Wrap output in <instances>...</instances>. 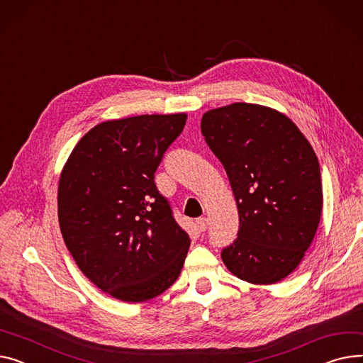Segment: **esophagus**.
I'll return each instance as SVG.
<instances>
[{"label": "esophagus", "mask_w": 363, "mask_h": 363, "mask_svg": "<svg viewBox=\"0 0 363 363\" xmlns=\"http://www.w3.org/2000/svg\"><path fill=\"white\" fill-rule=\"evenodd\" d=\"M197 228L200 232H204L207 229V219L206 217H200V219L197 220Z\"/></svg>", "instance_id": "1"}]
</instances>
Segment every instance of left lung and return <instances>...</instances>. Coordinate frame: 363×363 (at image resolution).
I'll list each match as a JSON object with an SVG mask.
<instances>
[{
    "label": "left lung",
    "mask_w": 363,
    "mask_h": 363,
    "mask_svg": "<svg viewBox=\"0 0 363 363\" xmlns=\"http://www.w3.org/2000/svg\"><path fill=\"white\" fill-rule=\"evenodd\" d=\"M201 133L222 162L239 214L228 270L252 284H274L301 264L317 233L323 184L315 152L294 121L262 105L207 111Z\"/></svg>",
    "instance_id": "obj_1"
}]
</instances>
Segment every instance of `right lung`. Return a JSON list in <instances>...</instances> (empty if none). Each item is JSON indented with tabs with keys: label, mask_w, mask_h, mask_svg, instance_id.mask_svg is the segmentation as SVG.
Masks as SVG:
<instances>
[{
	"label": "right lung",
	"mask_w": 363,
	"mask_h": 363,
	"mask_svg": "<svg viewBox=\"0 0 363 363\" xmlns=\"http://www.w3.org/2000/svg\"><path fill=\"white\" fill-rule=\"evenodd\" d=\"M185 121L186 113L105 121L80 138L61 171L64 242L83 274L119 301L159 296L184 267L191 240L155 172Z\"/></svg>",
	"instance_id": "obj_1"
}]
</instances>
